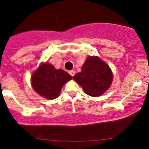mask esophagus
I'll list each match as a JSON object with an SVG mask.
<instances>
[{"label":"esophagus","mask_w":149,"mask_h":149,"mask_svg":"<svg viewBox=\"0 0 149 149\" xmlns=\"http://www.w3.org/2000/svg\"><path fill=\"white\" fill-rule=\"evenodd\" d=\"M69 74L71 75V76H72V77L74 76V75H75V71H73V70H71V71H69Z\"/></svg>","instance_id":"obj_1"}]
</instances>
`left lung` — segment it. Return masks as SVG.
<instances>
[{
  "instance_id": "1",
  "label": "left lung",
  "mask_w": 149,
  "mask_h": 149,
  "mask_svg": "<svg viewBox=\"0 0 149 149\" xmlns=\"http://www.w3.org/2000/svg\"><path fill=\"white\" fill-rule=\"evenodd\" d=\"M87 95L99 97L110 87L113 74L108 65L97 57H89L82 66V71L73 76Z\"/></svg>"
}]
</instances>
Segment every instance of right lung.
<instances>
[{"instance_id":"add662e5","label":"right lung","mask_w":149,"mask_h":149,"mask_svg":"<svg viewBox=\"0 0 149 149\" xmlns=\"http://www.w3.org/2000/svg\"><path fill=\"white\" fill-rule=\"evenodd\" d=\"M72 79V76L62 69L56 70L49 63L40 65L31 77V85L36 92L48 100L59 96L61 87Z\"/></svg>"}]
</instances>
